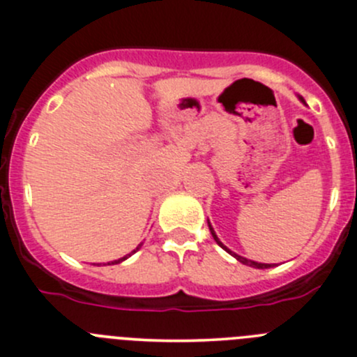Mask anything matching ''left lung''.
<instances>
[{"label":"left lung","instance_id":"8db88e82","mask_svg":"<svg viewBox=\"0 0 357 357\" xmlns=\"http://www.w3.org/2000/svg\"><path fill=\"white\" fill-rule=\"evenodd\" d=\"M301 100H302V98H301ZM302 102H304V100H302ZM207 222H208V221H207ZM208 229H211L212 236H214V240H215V242H218V245L225 248V250L228 252V254H231L233 257H235L236 261H240V262H242V264L252 266V268H257V269H266V268H271V264H264V262H255V261H250V259H245V257H242V255H238V254H235V252H231V250H229V248L226 247V245H222V243H221V240L218 238V235H215V231H214V229H212L211 222H208Z\"/></svg>","mask_w":357,"mask_h":357}]
</instances>
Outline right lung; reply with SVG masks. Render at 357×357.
I'll list each match as a JSON object with an SVG mask.
<instances>
[{"label": "right lung", "mask_w": 357, "mask_h": 357, "mask_svg": "<svg viewBox=\"0 0 357 357\" xmlns=\"http://www.w3.org/2000/svg\"><path fill=\"white\" fill-rule=\"evenodd\" d=\"M142 245H143V243H139V245H138V247H136V250H138V248H139V247H142ZM136 250H132V252H131V254H128V255H124V257H121V259H117V261H112V262H109V264H119V262H122V261H126V259H128V257H131V255H132V254H135V252H136Z\"/></svg>", "instance_id": "add662e5"}]
</instances>
